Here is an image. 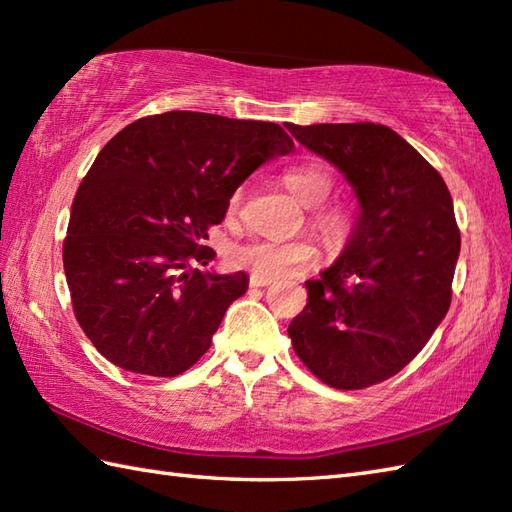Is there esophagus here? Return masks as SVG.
I'll use <instances>...</instances> for the list:
<instances>
[{"label":"esophagus","instance_id":"34e87169","mask_svg":"<svg viewBox=\"0 0 512 512\" xmlns=\"http://www.w3.org/2000/svg\"><path fill=\"white\" fill-rule=\"evenodd\" d=\"M248 284H250V288H266V286L273 284V281H270V279H264V277H257V275H250Z\"/></svg>","mask_w":512,"mask_h":512}]
</instances>
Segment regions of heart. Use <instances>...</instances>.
<instances>
[{
  "instance_id": "obj_1",
  "label": "heart",
  "mask_w": 512,
  "mask_h": 512,
  "mask_svg": "<svg viewBox=\"0 0 512 512\" xmlns=\"http://www.w3.org/2000/svg\"><path fill=\"white\" fill-rule=\"evenodd\" d=\"M286 189L306 206H317L332 191V173L319 162H303L284 173ZM237 198L233 200V206ZM314 222L330 239H341L350 231L352 217L341 204L321 206L314 215ZM319 250L310 239H250L237 244L231 250V262L237 268H246L250 273L264 279L295 277L303 270L317 264Z\"/></svg>"
}]
</instances>
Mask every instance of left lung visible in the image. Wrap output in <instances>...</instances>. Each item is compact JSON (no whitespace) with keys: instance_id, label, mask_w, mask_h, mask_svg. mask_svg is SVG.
I'll return each mask as SVG.
<instances>
[{"instance_id":"obj_1","label":"left lung","mask_w":512,"mask_h":512,"mask_svg":"<svg viewBox=\"0 0 512 512\" xmlns=\"http://www.w3.org/2000/svg\"><path fill=\"white\" fill-rule=\"evenodd\" d=\"M286 127L343 173L358 202L341 255L306 281L308 303L288 328L292 347L334 389L383 383L416 358L451 306L460 255L451 193L385 125Z\"/></svg>"}]
</instances>
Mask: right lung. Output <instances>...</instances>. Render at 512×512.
Masks as SVG:
<instances>
[{"instance_id": "obj_1", "label": "right lung", "mask_w": 512, "mask_h": 512, "mask_svg": "<svg viewBox=\"0 0 512 512\" xmlns=\"http://www.w3.org/2000/svg\"><path fill=\"white\" fill-rule=\"evenodd\" d=\"M295 149L275 123L165 112L121 129L72 204L63 270L76 321L107 361L178 376L209 350L248 275L200 270L239 184Z\"/></svg>"}]
</instances>
